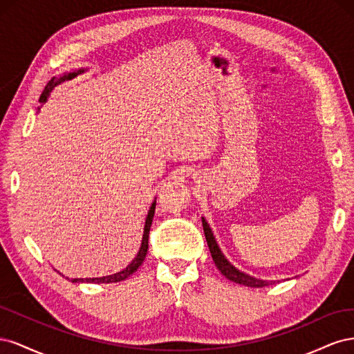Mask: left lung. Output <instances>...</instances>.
Returning a JSON list of instances; mask_svg holds the SVG:
<instances>
[{
	"mask_svg": "<svg viewBox=\"0 0 354 354\" xmlns=\"http://www.w3.org/2000/svg\"><path fill=\"white\" fill-rule=\"evenodd\" d=\"M202 226H203V233H205V239H207V243H208V248L211 251V255H212V260L214 263H216L217 269L227 277V279H230L232 282H236L239 285H245V286H251V288H263V286H267V285H272L273 282H267V281H261V279H255V277L250 276V274H245L242 272H239L236 267H233L227 260L226 257L223 255V252L220 251L218 245L216 242V239H214L212 236V232L208 226V223L202 218Z\"/></svg>",
	"mask_w": 354,
	"mask_h": 354,
	"instance_id": "obj_1",
	"label": "left lung"
}]
</instances>
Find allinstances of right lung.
<instances>
[{
	"instance_id": "obj_1",
	"label": "right lung",
	"mask_w": 354,
	"mask_h": 354,
	"mask_svg": "<svg viewBox=\"0 0 354 354\" xmlns=\"http://www.w3.org/2000/svg\"><path fill=\"white\" fill-rule=\"evenodd\" d=\"M81 72H82V71H80V72H73V73H65V75H62L60 78H53V80L47 84V87H46V90H44V93L41 94L39 102H41V103H44V102L47 100L48 95H50V91H51L53 88H55L59 82H62V81H66V80H71V78H73V77H77V75H78V73H81ZM155 205H156V202H153V203H152L151 209H149V212H147V218H146V224H145V233H143V241H142L140 250H138L137 257H136V259L133 260V263L127 267L125 270H122V272H120V273L111 274V276L93 277V279H88V277H87V279H72V282L111 283V282H120V281H124V279H127L128 276L133 274V273L138 269V267L142 266V263L145 261V257H146V254H147V248H149V230H151L152 220H153V216H155Z\"/></svg>"
}]
</instances>
